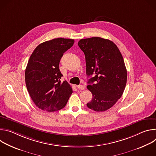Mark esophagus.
Returning a JSON list of instances; mask_svg holds the SVG:
<instances>
[{
    "instance_id": "1",
    "label": "esophagus",
    "mask_w": 156,
    "mask_h": 156,
    "mask_svg": "<svg viewBox=\"0 0 156 156\" xmlns=\"http://www.w3.org/2000/svg\"><path fill=\"white\" fill-rule=\"evenodd\" d=\"M77 87H78V89H79V90H84V88H85L84 86L83 85H82V84L78 85Z\"/></svg>"
}]
</instances>
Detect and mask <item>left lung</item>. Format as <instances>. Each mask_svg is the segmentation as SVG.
<instances>
[{"label":"left lung","instance_id":"1","mask_svg":"<svg viewBox=\"0 0 156 156\" xmlns=\"http://www.w3.org/2000/svg\"><path fill=\"white\" fill-rule=\"evenodd\" d=\"M78 45L84 52L87 75H94L87 81L93 94L86 105L96 112L112 107L122 96L127 72L123 58L115 44L108 39L93 37L80 39Z\"/></svg>","mask_w":156,"mask_h":156}]
</instances>
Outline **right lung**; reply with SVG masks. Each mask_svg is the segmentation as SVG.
Listing matches in <instances>:
<instances>
[{
  "label": "right lung",
  "mask_w": 156,
  "mask_h": 156,
  "mask_svg": "<svg viewBox=\"0 0 156 156\" xmlns=\"http://www.w3.org/2000/svg\"><path fill=\"white\" fill-rule=\"evenodd\" d=\"M74 39L55 38L40 44L34 50L25 70L28 91L40 109L54 112L63 108L73 91L63 76L59 63L65 52L74 44Z\"/></svg>",
  "instance_id": "obj_1"
}]
</instances>
